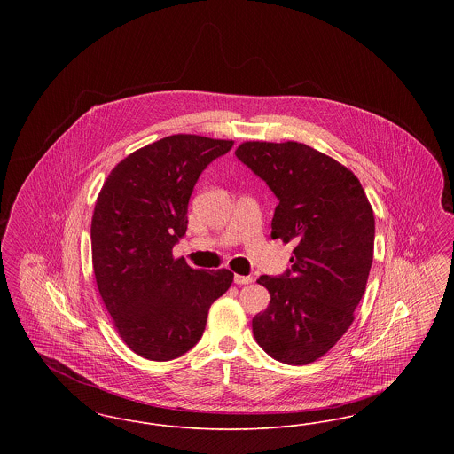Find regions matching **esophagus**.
<instances>
[{
  "instance_id": "34e87169",
  "label": "esophagus",
  "mask_w": 454,
  "mask_h": 454,
  "mask_svg": "<svg viewBox=\"0 0 454 454\" xmlns=\"http://www.w3.org/2000/svg\"><path fill=\"white\" fill-rule=\"evenodd\" d=\"M250 282H254V279H252L250 276H239V274H235V284H238V286L250 284Z\"/></svg>"
}]
</instances>
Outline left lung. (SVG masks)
<instances>
[{"label":"left lung","instance_id":"1","mask_svg":"<svg viewBox=\"0 0 454 454\" xmlns=\"http://www.w3.org/2000/svg\"><path fill=\"white\" fill-rule=\"evenodd\" d=\"M235 154L279 199L270 237L294 245L284 276L257 281L270 302L254 337L276 361L309 364L354 322L374 254L372 207L354 173L308 145L245 141Z\"/></svg>","mask_w":454,"mask_h":454}]
</instances>
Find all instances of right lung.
Segmentation results:
<instances>
[{
  "mask_svg": "<svg viewBox=\"0 0 454 454\" xmlns=\"http://www.w3.org/2000/svg\"><path fill=\"white\" fill-rule=\"evenodd\" d=\"M233 141L173 134L114 167L91 217L98 293L124 344L150 361H170L199 342L211 304L231 282L228 269L197 270L173 245L187 231L195 182Z\"/></svg>",
  "mask_w": 454,
  "mask_h": 454,
  "instance_id": "right-lung-1",
  "label": "right lung"
}]
</instances>
